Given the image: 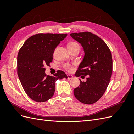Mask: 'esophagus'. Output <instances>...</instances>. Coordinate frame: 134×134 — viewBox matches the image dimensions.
<instances>
[{
    "mask_svg": "<svg viewBox=\"0 0 134 134\" xmlns=\"http://www.w3.org/2000/svg\"><path fill=\"white\" fill-rule=\"evenodd\" d=\"M67 76H68V79H72V78H73V76H72V75H70V74H68L67 75Z\"/></svg>",
    "mask_w": 134,
    "mask_h": 134,
    "instance_id": "obj_1",
    "label": "esophagus"
}]
</instances>
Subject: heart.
<instances>
[{
  "label": "heart",
  "instance_id": "b5f03b06",
  "mask_svg": "<svg viewBox=\"0 0 134 134\" xmlns=\"http://www.w3.org/2000/svg\"><path fill=\"white\" fill-rule=\"evenodd\" d=\"M68 47H79V44L76 42H71V43L69 44ZM64 66L69 71H70V70H72V68H71L70 64H66Z\"/></svg>",
  "mask_w": 134,
  "mask_h": 134
}]
</instances>
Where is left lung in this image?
Returning a JSON list of instances; mask_svg holds the SVG:
<instances>
[{"mask_svg":"<svg viewBox=\"0 0 134 134\" xmlns=\"http://www.w3.org/2000/svg\"><path fill=\"white\" fill-rule=\"evenodd\" d=\"M70 35L82 45L84 52L75 76H88L86 82L79 79L80 85L74 90V94L80 102L93 104L103 95L110 82L112 71L111 52L102 39L91 32L72 33Z\"/></svg>","mask_w":134,"mask_h":134,"instance_id":"left-lung-1","label":"left lung"}]
</instances>
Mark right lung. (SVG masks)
Listing matches in <instances>:
<instances>
[{
  "instance_id": "add662e5",
  "label": "right lung",
  "mask_w": 134,
  "mask_h": 134,
  "mask_svg": "<svg viewBox=\"0 0 134 134\" xmlns=\"http://www.w3.org/2000/svg\"><path fill=\"white\" fill-rule=\"evenodd\" d=\"M67 34H38L28 38L17 56V73L28 96L37 102L47 101L54 96L58 79L67 78L63 71L46 76L44 66L52 62L55 48Z\"/></svg>"
}]
</instances>
